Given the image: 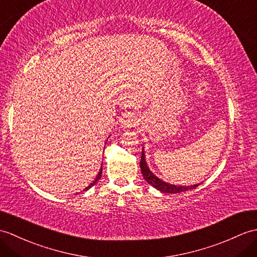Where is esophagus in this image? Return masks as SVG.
Listing matches in <instances>:
<instances>
[{"instance_id": "esophagus-1", "label": "esophagus", "mask_w": 257, "mask_h": 257, "mask_svg": "<svg viewBox=\"0 0 257 257\" xmlns=\"http://www.w3.org/2000/svg\"><path fill=\"white\" fill-rule=\"evenodd\" d=\"M121 124L126 128H131L136 124V120H135V118L133 116H126L124 118H122Z\"/></svg>"}]
</instances>
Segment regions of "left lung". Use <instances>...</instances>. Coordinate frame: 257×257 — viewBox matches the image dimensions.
I'll list each match as a JSON object with an SVG mask.
<instances>
[{
  "label": "left lung",
  "instance_id": "1",
  "mask_svg": "<svg viewBox=\"0 0 257 257\" xmlns=\"http://www.w3.org/2000/svg\"><path fill=\"white\" fill-rule=\"evenodd\" d=\"M140 168L145 180L150 184L151 186L160 190L161 193H168V194L182 193V192H186V190H189V189H194L198 186V185H200V184H195V185H190V186H181V185L180 186H176V185L169 184L162 180H160V178L154 175L150 171V169H149V166L146 162V156H145V150H143V148H142L141 160H140Z\"/></svg>",
  "mask_w": 257,
  "mask_h": 257
}]
</instances>
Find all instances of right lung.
I'll return each instance as SVG.
<instances>
[{"mask_svg":"<svg viewBox=\"0 0 257 257\" xmlns=\"http://www.w3.org/2000/svg\"><path fill=\"white\" fill-rule=\"evenodd\" d=\"M108 138H109V137H108ZM101 165H103V164H101ZM101 171H103V168H101V166H100V170H99V172H98V174H97V176L96 177H95V180L91 183V184H89L88 185V186L87 187H85L84 189H83V192H86V190H88L89 188H91L92 186H94V185L95 184H96L99 180H100V177H101Z\"/></svg>","mask_w":257,"mask_h":257,"instance_id":"right-lung-1","label":"right lung"}]
</instances>
